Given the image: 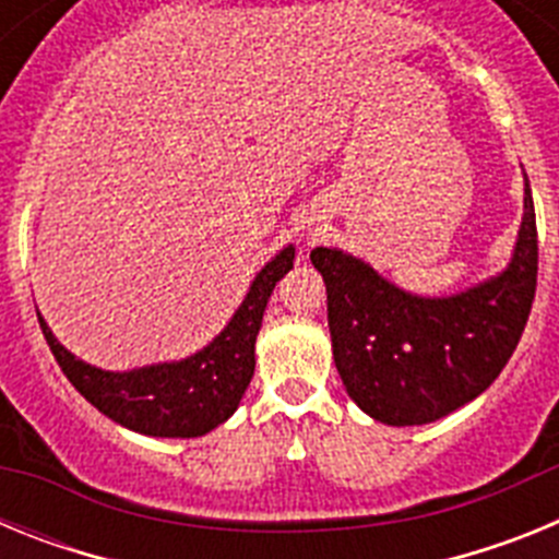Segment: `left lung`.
Here are the masks:
<instances>
[{"label":"left lung","mask_w":559,"mask_h":559,"mask_svg":"<svg viewBox=\"0 0 559 559\" xmlns=\"http://www.w3.org/2000/svg\"><path fill=\"white\" fill-rule=\"evenodd\" d=\"M310 260L328 285L333 358L349 397L386 426H426L476 400L521 341L537 288L530 181L507 269L459 294H408L360 257L328 246Z\"/></svg>","instance_id":"8db88e82"}]
</instances>
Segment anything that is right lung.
<instances>
[{
	"label": "right lung",
	"mask_w": 559,
	"mask_h": 559,
	"mask_svg": "<svg viewBox=\"0 0 559 559\" xmlns=\"http://www.w3.org/2000/svg\"><path fill=\"white\" fill-rule=\"evenodd\" d=\"M294 246L271 257L254 276L249 294L224 330L199 353L181 360L108 372L75 358L52 335L38 313V324L56 355L58 367L83 397L106 414L145 437H204L235 414L254 374V341L263 324L274 285L294 269Z\"/></svg>",
	"instance_id": "add662e5"
}]
</instances>
